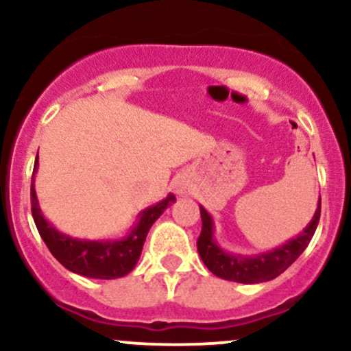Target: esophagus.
Here are the masks:
<instances>
[{"instance_id":"34e87169","label":"esophagus","mask_w":351,"mask_h":351,"mask_svg":"<svg viewBox=\"0 0 351 351\" xmlns=\"http://www.w3.org/2000/svg\"><path fill=\"white\" fill-rule=\"evenodd\" d=\"M175 191L178 195H186L188 191H190V186H188L186 182L180 180V182H176V184H175Z\"/></svg>"}]
</instances>
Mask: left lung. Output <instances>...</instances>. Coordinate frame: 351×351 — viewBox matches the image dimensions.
Instances as JSON below:
<instances>
[{"label":"left lung","mask_w":351,"mask_h":351,"mask_svg":"<svg viewBox=\"0 0 351 351\" xmlns=\"http://www.w3.org/2000/svg\"><path fill=\"white\" fill-rule=\"evenodd\" d=\"M319 208H322V198H318L317 211H315L313 218L308 223L306 228L296 238L288 240L287 243L276 246L269 252L258 253V255H234V253L226 252L218 245V241L215 240L213 218L205 208L199 206L203 225L202 233L196 241L198 253L206 268L219 278L246 285L269 282V280L282 275L285 269L305 252L318 226Z\"/></svg>","instance_id":"8db88e82"}]
</instances>
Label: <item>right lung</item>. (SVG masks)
Returning a JSON list of instances; mask_svg holds the SVG:
<instances>
[{"instance_id": "add662e5", "label": "right lung", "mask_w": 351, "mask_h": 351, "mask_svg": "<svg viewBox=\"0 0 351 351\" xmlns=\"http://www.w3.org/2000/svg\"><path fill=\"white\" fill-rule=\"evenodd\" d=\"M38 169V156L34 161L32 180V213L34 225L51 255L64 268L82 276L96 280H114L128 275L138 263L143 250L146 234L153 223L175 202L169 193L156 205L148 206L136 217V223L130 233L117 240H80L58 232L41 213L34 190V173Z\"/></svg>"}]
</instances>
